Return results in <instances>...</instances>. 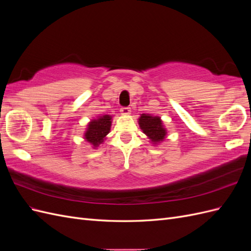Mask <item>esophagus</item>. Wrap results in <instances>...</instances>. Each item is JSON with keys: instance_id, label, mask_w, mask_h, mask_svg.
<instances>
[{"instance_id": "34e87169", "label": "esophagus", "mask_w": 251, "mask_h": 251, "mask_svg": "<svg viewBox=\"0 0 251 251\" xmlns=\"http://www.w3.org/2000/svg\"><path fill=\"white\" fill-rule=\"evenodd\" d=\"M120 112L123 115H128V114H131V108H121Z\"/></svg>"}]
</instances>
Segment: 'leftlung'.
I'll return each instance as SVG.
<instances>
[{
  "label": "left lung",
  "mask_w": 251,
  "mask_h": 251,
  "mask_svg": "<svg viewBox=\"0 0 251 251\" xmlns=\"http://www.w3.org/2000/svg\"><path fill=\"white\" fill-rule=\"evenodd\" d=\"M138 125L143 134H146L148 139H150L151 144H155V146L162 142L168 135L163 121L159 116L151 115V114H141L138 119Z\"/></svg>",
  "instance_id": "left-lung-1"
}]
</instances>
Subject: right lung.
<instances>
[{"mask_svg":"<svg viewBox=\"0 0 251 251\" xmlns=\"http://www.w3.org/2000/svg\"><path fill=\"white\" fill-rule=\"evenodd\" d=\"M112 126L111 115H100L91 119L83 133V139L89 142L93 149L100 147L107 139Z\"/></svg>","mask_w":251,"mask_h":251,"instance_id":"1","label":"right lung"}]
</instances>
